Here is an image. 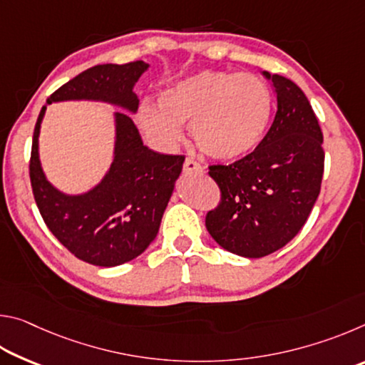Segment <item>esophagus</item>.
Here are the masks:
<instances>
[{
	"label": "esophagus",
	"mask_w": 365,
	"mask_h": 365,
	"mask_svg": "<svg viewBox=\"0 0 365 365\" xmlns=\"http://www.w3.org/2000/svg\"><path fill=\"white\" fill-rule=\"evenodd\" d=\"M202 165L200 163H196L193 158H187L183 163V172H187V174H193V172H202Z\"/></svg>",
	"instance_id": "34e87169"
}]
</instances>
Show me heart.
Here are the masks:
<instances>
[{
	"instance_id": "b5f03b06",
	"label": "heart",
	"mask_w": 365,
	"mask_h": 365,
	"mask_svg": "<svg viewBox=\"0 0 365 365\" xmlns=\"http://www.w3.org/2000/svg\"><path fill=\"white\" fill-rule=\"evenodd\" d=\"M159 104H141L137 114L138 127L154 143L174 146L182 140V127L191 125L202 154L235 160L262 141L272 100L257 76L205 71L165 90Z\"/></svg>"
}]
</instances>
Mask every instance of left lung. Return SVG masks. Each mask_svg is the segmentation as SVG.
Wrapping results in <instances>:
<instances>
[{
  "label": "left lung",
  "mask_w": 365,
  "mask_h": 365,
  "mask_svg": "<svg viewBox=\"0 0 365 365\" xmlns=\"http://www.w3.org/2000/svg\"><path fill=\"white\" fill-rule=\"evenodd\" d=\"M277 91L269 132L248 156L209 165L220 188L206 228L222 248L243 257L280 250L306 224L324 175V135L311 103L292 80L264 72Z\"/></svg>",
  "instance_id": "8db88e82"
}]
</instances>
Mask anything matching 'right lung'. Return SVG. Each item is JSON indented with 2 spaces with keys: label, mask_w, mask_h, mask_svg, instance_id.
<instances>
[{
  "label": "right lung",
  "mask_w": 365,
  "mask_h": 365,
  "mask_svg": "<svg viewBox=\"0 0 365 365\" xmlns=\"http://www.w3.org/2000/svg\"><path fill=\"white\" fill-rule=\"evenodd\" d=\"M148 69L143 61L100 64L54 91L46 104L66 100H103L135 113L133 85ZM35 123L29 174L36 206L54 237L80 261L114 267L140 256L156 238L185 156L159 154L143 145L127 114H115V156L108 175L91 191L66 196L51 187L38 159L40 123Z\"/></svg>",
  "instance_id": "add662e5"
}]
</instances>
